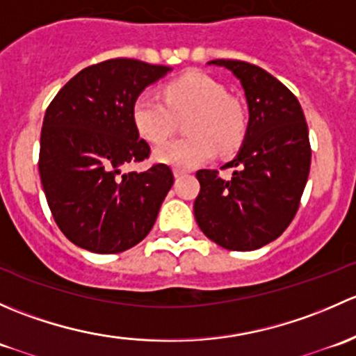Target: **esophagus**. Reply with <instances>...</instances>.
Wrapping results in <instances>:
<instances>
[{
	"label": "esophagus",
	"mask_w": 356,
	"mask_h": 356,
	"mask_svg": "<svg viewBox=\"0 0 356 356\" xmlns=\"http://www.w3.org/2000/svg\"><path fill=\"white\" fill-rule=\"evenodd\" d=\"M182 175H186L184 170H181V168H174V177H175V179L182 177Z\"/></svg>",
	"instance_id": "esophagus-1"
}]
</instances>
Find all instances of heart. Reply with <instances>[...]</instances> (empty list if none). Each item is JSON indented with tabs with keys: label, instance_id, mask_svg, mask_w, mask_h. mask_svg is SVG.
<instances>
[{
	"label": "heart",
	"instance_id": "1",
	"mask_svg": "<svg viewBox=\"0 0 356 356\" xmlns=\"http://www.w3.org/2000/svg\"><path fill=\"white\" fill-rule=\"evenodd\" d=\"M165 102L153 92H141L132 105V124L148 143L165 141L174 131L175 117L188 115V138L160 145L153 153L156 161L175 168H193L215 155L238 148L245 136V115L225 89L208 75L191 72L163 89Z\"/></svg>",
	"mask_w": 356,
	"mask_h": 356
}]
</instances>
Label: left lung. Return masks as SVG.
Returning a JSON list of instances; mask_svg holds the SVG:
<instances>
[{"label":"left lung","instance_id":"obj_1","mask_svg":"<svg viewBox=\"0 0 356 356\" xmlns=\"http://www.w3.org/2000/svg\"><path fill=\"white\" fill-rule=\"evenodd\" d=\"M208 65L225 67L239 79L250 118L238 155L224 165L234 168L232 177L196 172L195 218L225 250H258L288 229L300 207L312 160L307 122L296 96L264 68L241 60Z\"/></svg>","mask_w":356,"mask_h":356}]
</instances>
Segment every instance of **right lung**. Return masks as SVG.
Returning <instances> with one entry per match:
<instances>
[{
	"instance_id": "1",
	"label": "right lung",
	"mask_w": 356,
	"mask_h": 356,
	"mask_svg": "<svg viewBox=\"0 0 356 356\" xmlns=\"http://www.w3.org/2000/svg\"><path fill=\"white\" fill-rule=\"evenodd\" d=\"M170 70L141 60H106L79 72L49 103L39 174L53 218L79 248L120 253L152 231L174 184L170 167L129 174L122 167L149 156L132 124V105Z\"/></svg>"
}]
</instances>
